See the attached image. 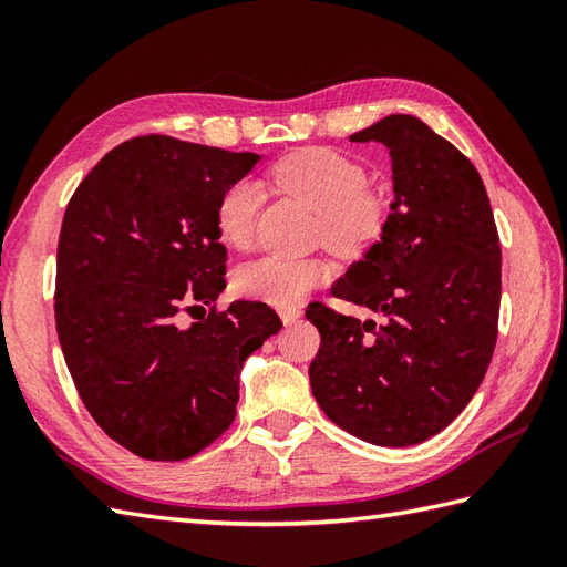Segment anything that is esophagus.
<instances>
[{
	"label": "esophagus",
	"instance_id": "34e87169",
	"mask_svg": "<svg viewBox=\"0 0 567 567\" xmlns=\"http://www.w3.org/2000/svg\"><path fill=\"white\" fill-rule=\"evenodd\" d=\"M299 317H302V311H299V309H292V307L280 309V319H282L285 327H290V323H295Z\"/></svg>",
	"mask_w": 567,
	"mask_h": 567
}]
</instances>
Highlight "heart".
I'll use <instances>...</instances> for the list:
<instances>
[{
    "label": "heart",
    "instance_id": "heart-1",
    "mask_svg": "<svg viewBox=\"0 0 567 567\" xmlns=\"http://www.w3.org/2000/svg\"><path fill=\"white\" fill-rule=\"evenodd\" d=\"M272 179L282 189L307 202L321 216L323 238L336 250H355L380 234L384 207L368 187V175L346 155L311 148L295 153L272 167ZM262 204L256 179H238L228 187L216 209L219 234L236 248L248 246ZM327 280V265L315 258H290L268 252L236 272V287L260 302L292 307L309 290Z\"/></svg>",
    "mask_w": 567,
    "mask_h": 567
}]
</instances>
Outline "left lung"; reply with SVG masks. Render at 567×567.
I'll list each match as a JSON object with an SVG mask.
<instances>
[{"mask_svg":"<svg viewBox=\"0 0 567 567\" xmlns=\"http://www.w3.org/2000/svg\"><path fill=\"white\" fill-rule=\"evenodd\" d=\"M390 151L394 199L363 258L333 297L368 307L353 319L311 305L321 333L309 365L327 416L372 445H414L463 412L497 341L502 250L483 177L453 143L412 114L351 136Z\"/></svg>","mask_w":567,"mask_h":567,"instance_id":"left-lung-1","label":"left lung"}]
</instances>
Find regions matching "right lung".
<instances>
[{
	"label": "right lung",
	"instance_id": "add662e5",
	"mask_svg": "<svg viewBox=\"0 0 567 567\" xmlns=\"http://www.w3.org/2000/svg\"><path fill=\"white\" fill-rule=\"evenodd\" d=\"M260 161L171 136L134 138L92 167L65 209L60 348L94 421L148 461H185L219 439L236 416L246 360L282 329L268 305L246 299L179 323L187 305L212 307L224 292L216 209Z\"/></svg>",
	"mask_w": 567,
	"mask_h": 567
}]
</instances>
